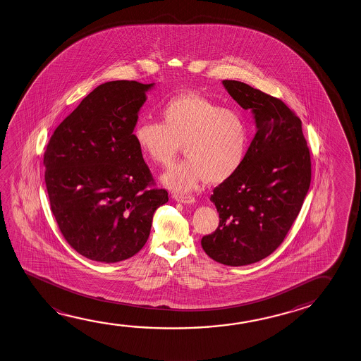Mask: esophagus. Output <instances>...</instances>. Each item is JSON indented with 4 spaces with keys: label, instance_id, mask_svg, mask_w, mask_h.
Returning <instances> with one entry per match:
<instances>
[{
    "label": "esophagus",
    "instance_id": "esophagus-1",
    "mask_svg": "<svg viewBox=\"0 0 361 361\" xmlns=\"http://www.w3.org/2000/svg\"><path fill=\"white\" fill-rule=\"evenodd\" d=\"M173 198L177 202L184 203V204H192L196 202V198L193 196H188V195H174Z\"/></svg>",
    "mask_w": 361,
    "mask_h": 361
}]
</instances>
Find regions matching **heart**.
<instances>
[{
    "label": "heart",
    "instance_id": "obj_1",
    "mask_svg": "<svg viewBox=\"0 0 361 361\" xmlns=\"http://www.w3.org/2000/svg\"><path fill=\"white\" fill-rule=\"evenodd\" d=\"M159 115L161 123L140 120L133 134L141 154L157 165L169 164L182 144L185 158L161 176L169 190L190 192L206 179L220 183L243 164L250 131L238 111L183 93L168 99Z\"/></svg>",
    "mask_w": 361,
    "mask_h": 361
}]
</instances>
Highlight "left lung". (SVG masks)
Here are the masks:
<instances>
[{
  "label": "left lung",
  "instance_id": "8db88e82",
  "mask_svg": "<svg viewBox=\"0 0 361 361\" xmlns=\"http://www.w3.org/2000/svg\"><path fill=\"white\" fill-rule=\"evenodd\" d=\"M228 94L251 110L257 134L238 171L214 190L216 231L201 240L211 259L230 267L260 262L283 243L311 184V157L300 117L278 98L222 80Z\"/></svg>",
  "mask_w": 361,
  "mask_h": 361
}]
</instances>
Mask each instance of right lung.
Masks as SVG:
<instances>
[{
    "instance_id": "obj_1",
    "label": "right lung",
    "mask_w": 361,
    "mask_h": 361,
    "mask_svg": "<svg viewBox=\"0 0 361 361\" xmlns=\"http://www.w3.org/2000/svg\"><path fill=\"white\" fill-rule=\"evenodd\" d=\"M154 83L112 80L94 88L55 128L44 154L50 209L61 235L99 263L134 257L168 192L147 188L152 173L134 140Z\"/></svg>"
}]
</instances>
